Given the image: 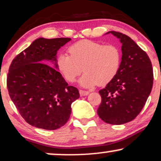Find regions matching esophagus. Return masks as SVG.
Masks as SVG:
<instances>
[{"instance_id":"34e87169","label":"esophagus","mask_w":161,"mask_h":161,"mask_svg":"<svg viewBox=\"0 0 161 161\" xmlns=\"http://www.w3.org/2000/svg\"><path fill=\"white\" fill-rule=\"evenodd\" d=\"M79 92H80V96H86L89 94L88 91H85V90H79Z\"/></svg>"}]
</instances>
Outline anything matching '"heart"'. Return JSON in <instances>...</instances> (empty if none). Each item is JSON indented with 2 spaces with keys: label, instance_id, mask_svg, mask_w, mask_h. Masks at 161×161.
I'll return each instance as SVG.
<instances>
[{
  "label": "heart",
  "instance_id": "heart-1",
  "mask_svg": "<svg viewBox=\"0 0 161 161\" xmlns=\"http://www.w3.org/2000/svg\"><path fill=\"white\" fill-rule=\"evenodd\" d=\"M69 53L57 57V69L68 82H74L83 69L79 84L86 88L108 84L119 69L121 52L116 45L81 40L71 45Z\"/></svg>",
  "mask_w": 161,
  "mask_h": 161
}]
</instances>
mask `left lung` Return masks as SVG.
I'll return each instance as SVG.
<instances>
[{
	"mask_svg": "<svg viewBox=\"0 0 161 161\" xmlns=\"http://www.w3.org/2000/svg\"><path fill=\"white\" fill-rule=\"evenodd\" d=\"M122 44L118 73L99 91L102 103L98 115L106 123L122 125L137 116L149 96L153 85V69L147 53L130 37L110 31Z\"/></svg>",
	"mask_w": 161,
	"mask_h": 161,
	"instance_id": "8db88e82",
	"label": "left lung"
}]
</instances>
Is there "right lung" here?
<instances>
[{"label": "right lung", "instance_id": "obj_1", "mask_svg": "<svg viewBox=\"0 0 161 161\" xmlns=\"http://www.w3.org/2000/svg\"><path fill=\"white\" fill-rule=\"evenodd\" d=\"M69 41L36 39L9 66L8 92L31 125L45 130L61 128L70 118L72 102L80 97L78 90L69 86L56 66L57 51Z\"/></svg>", "mask_w": 161, "mask_h": 161}]
</instances>
